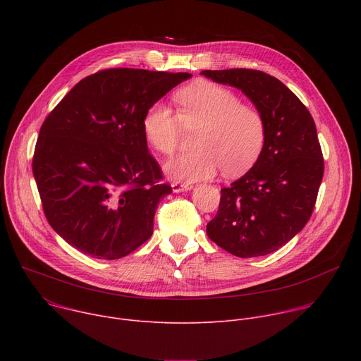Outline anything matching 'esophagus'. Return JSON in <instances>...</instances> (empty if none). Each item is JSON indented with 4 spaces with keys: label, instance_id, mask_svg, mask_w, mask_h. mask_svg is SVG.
Returning a JSON list of instances; mask_svg holds the SVG:
<instances>
[{
    "label": "esophagus",
    "instance_id": "obj_1",
    "mask_svg": "<svg viewBox=\"0 0 361 361\" xmlns=\"http://www.w3.org/2000/svg\"><path fill=\"white\" fill-rule=\"evenodd\" d=\"M171 188L174 192H181V191H188L192 188V184L190 183H180V181H173Z\"/></svg>",
    "mask_w": 361,
    "mask_h": 361
}]
</instances>
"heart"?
Masks as SVG:
<instances>
[{
	"instance_id": "b5f03b06",
	"label": "heart",
	"mask_w": 361,
	"mask_h": 361,
	"mask_svg": "<svg viewBox=\"0 0 361 361\" xmlns=\"http://www.w3.org/2000/svg\"><path fill=\"white\" fill-rule=\"evenodd\" d=\"M178 114L161 101L151 104L142 117V133L148 144L166 156L178 145L181 123L187 128L200 127L197 149L181 154L166 164L174 180L198 181L216 176L247 171L263 151L267 127L263 114L241 104V98L227 87L198 81L174 95Z\"/></svg>"
}]
</instances>
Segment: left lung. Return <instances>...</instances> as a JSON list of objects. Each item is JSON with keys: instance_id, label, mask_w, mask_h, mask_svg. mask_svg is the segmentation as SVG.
<instances>
[{"instance_id": "obj_1", "label": "left lung", "mask_w": 361, "mask_h": 361, "mask_svg": "<svg viewBox=\"0 0 361 361\" xmlns=\"http://www.w3.org/2000/svg\"><path fill=\"white\" fill-rule=\"evenodd\" d=\"M202 75L241 90L267 127L255 164L221 188L216 217L207 235L241 259L270 254L310 220L324 174L314 120L280 80L259 70H204Z\"/></svg>"}]
</instances>
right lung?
Segmentation results:
<instances>
[{
    "label": "right lung",
    "instance_id": "1",
    "mask_svg": "<svg viewBox=\"0 0 361 361\" xmlns=\"http://www.w3.org/2000/svg\"><path fill=\"white\" fill-rule=\"evenodd\" d=\"M188 73L102 70L82 78L44 120L32 173L59 235L99 260L145 243L157 205L173 190L142 133L147 109Z\"/></svg>",
    "mask_w": 361,
    "mask_h": 361
}]
</instances>
